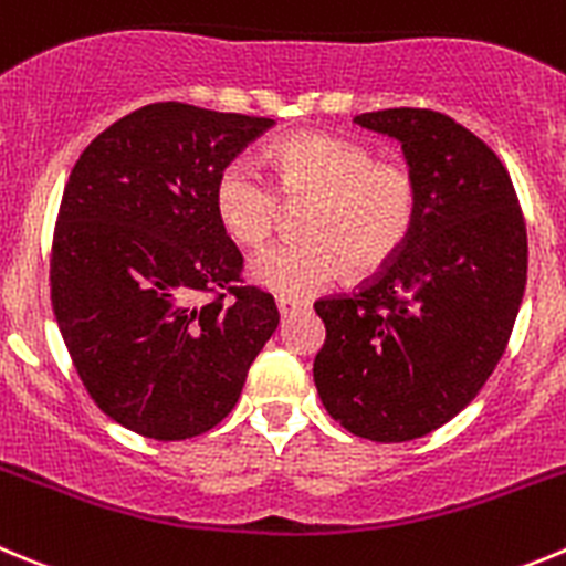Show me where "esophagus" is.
Wrapping results in <instances>:
<instances>
[{
  "instance_id": "obj_1",
  "label": "esophagus",
  "mask_w": 566,
  "mask_h": 566,
  "mask_svg": "<svg viewBox=\"0 0 566 566\" xmlns=\"http://www.w3.org/2000/svg\"><path fill=\"white\" fill-rule=\"evenodd\" d=\"M276 307H279V315H282V318H287V315L301 313V310H307V301L290 298V295H279Z\"/></svg>"
}]
</instances>
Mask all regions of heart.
I'll use <instances>...</instances> for the list:
<instances>
[{"instance_id": "1", "label": "heart", "mask_w": 566, "mask_h": 566, "mask_svg": "<svg viewBox=\"0 0 566 566\" xmlns=\"http://www.w3.org/2000/svg\"><path fill=\"white\" fill-rule=\"evenodd\" d=\"M273 181L251 158H231L214 181V214L234 242L265 245L284 203H304L301 240L268 248L251 279L271 293L313 295L348 271L379 276L408 248L421 214V184L399 158H374L366 142L298 134L271 147Z\"/></svg>"}]
</instances>
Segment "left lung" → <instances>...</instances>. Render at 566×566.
Here are the masks:
<instances>
[{
	"label": "left lung",
	"instance_id": "left-lung-1",
	"mask_svg": "<svg viewBox=\"0 0 566 566\" xmlns=\"http://www.w3.org/2000/svg\"><path fill=\"white\" fill-rule=\"evenodd\" d=\"M355 123L402 142L421 184L408 248L352 295L315 313L321 402L368 441H413L455 419L505 355L527 282V231L509 170L483 139L430 108Z\"/></svg>",
	"mask_w": 566,
	"mask_h": 566
}]
</instances>
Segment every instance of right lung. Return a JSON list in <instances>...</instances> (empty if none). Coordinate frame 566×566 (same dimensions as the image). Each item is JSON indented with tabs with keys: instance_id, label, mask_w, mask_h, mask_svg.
I'll return each mask as SVG.
<instances>
[{
	"instance_id": "right-lung-1",
	"label": "right lung",
	"mask_w": 566,
	"mask_h": 566,
	"mask_svg": "<svg viewBox=\"0 0 566 566\" xmlns=\"http://www.w3.org/2000/svg\"><path fill=\"white\" fill-rule=\"evenodd\" d=\"M273 128L268 116L153 103L72 167L50 256L57 329L105 416L156 441L231 413L279 326L214 214V181Z\"/></svg>"
}]
</instances>
